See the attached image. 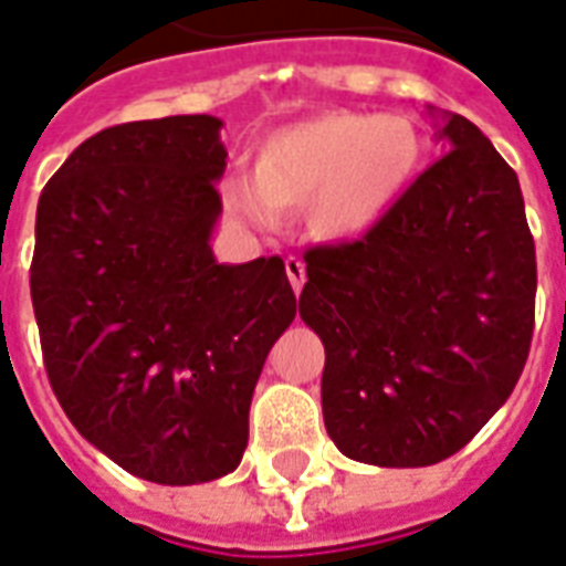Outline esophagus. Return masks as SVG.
<instances>
[{
	"label": "esophagus",
	"instance_id": "34e87169",
	"mask_svg": "<svg viewBox=\"0 0 566 566\" xmlns=\"http://www.w3.org/2000/svg\"><path fill=\"white\" fill-rule=\"evenodd\" d=\"M284 270H287V279H291V287L296 293L302 291V284H305V264H302V258L291 255L284 261Z\"/></svg>",
	"mask_w": 566,
	"mask_h": 566
}]
</instances>
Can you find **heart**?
<instances>
[{
    "mask_svg": "<svg viewBox=\"0 0 566 566\" xmlns=\"http://www.w3.org/2000/svg\"><path fill=\"white\" fill-rule=\"evenodd\" d=\"M422 161V137L399 114L326 111L261 137L255 176H231L226 202L240 220L273 226L279 211H305L323 240H358L394 211Z\"/></svg>",
    "mask_w": 566,
    "mask_h": 566,
    "instance_id": "heart-1",
    "label": "heart"
}]
</instances>
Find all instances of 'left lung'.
<instances>
[{"instance_id":"1","label":"left lung","mask_w":566,"mask_h":566,"mask_svg":"<svg viewBox=\"0 0 566 566\" xmlns=\"http://www.w3.org/2000/svg\"><path fill=\"white\" fill-rule=\"evenodd\" d=\"M438 140L447 155L370 234L305 252L300 314L326 346L323 420L361 464L455 455L532 346L537 264L517 172L461 114H440Z\"/></svg>"}]
</instances>
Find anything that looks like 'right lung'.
Masks as SVG:
<instances>
[{"instance_id": "1", "label": "right lung", "mask_w": 566, "mask_h": 566, "mask_svg": "<svg viewBox=\"0 0 566 566\" xmlns=\"http://www.w3.org/2000/svg\"><path fill=\"white\" fill-rule=\"evenodd\" d=\"M222 119H137L87 137L40 193L31 302L49 385L126 473H231L266 353L296 317L282 258L217 264Z\"/></svg>"}]
</instances>
